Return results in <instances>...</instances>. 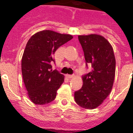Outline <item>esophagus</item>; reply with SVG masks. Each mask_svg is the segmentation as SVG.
<instances>
[{"label": "esophagus", "mask_w": 133, "mask_h": 133, "mask_svg": "<svg viewBox=\"0 0 133 133\" xmlns=\"http://www.w3.org/2000/svg\"><path fill=\"white\" fill-rule=\"evenodd\" d=\"M66 77L68 78V79H71V78H72L74 77V75H67Z\"/></svg>", "instance_id": "34e87169"}]
</instances>
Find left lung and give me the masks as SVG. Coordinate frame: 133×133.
Instances as JSON below:
<instances>
[{"mask_svg":"<svg viewBox=\"0 0 133 133\" xmlns=\"http://www.w3.org/2000/svg\"><path fill=\"white\" fill-rule=\"evenodd\" d=\"M85 65L91 72L83 76V85L75 92L76 103L85 109H94L103 103L111 92L115 75L113 49L104 37L97 34L79 36Z\"/></svg>","mask_w":133,"mask_h":133,"instance_id":"left-lung-1","label":"left lung"}]
</instances>
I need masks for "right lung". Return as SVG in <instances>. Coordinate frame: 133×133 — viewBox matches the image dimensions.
<instances>
[{
    "label": "right lung",
    "instance_id": "right-lung-1",
    "mask_svg": "<svg viewBox=\"0 0 133 133\" xmlns=\"http://www.w3.org/2000/svg\"><path fill=\"white\" fill-rule=\"evenodd\" d=\"M72 38L70 34L43 30L28 41L22 57V75L28 96L35 104L44 105L56 98L64 76L56 70H52L54 54Z\"/></svg>",
    "mask_w": 133,
    "mask_h": 133
}]
</instances>
